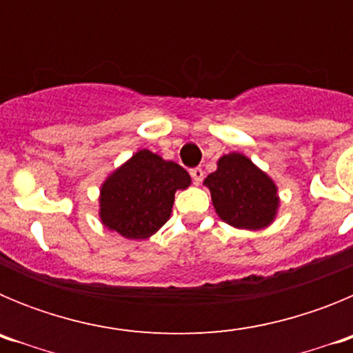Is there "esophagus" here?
I'll return each instance as SVG.
<instances>
[{"instance_id": "34e87169", "label": "esophagus", "mask_w": 353, "mask_h": 353, "mask_svg": "<svg viewBox=\"0 0 353 353\" xmlns=\"http://www.w3.org/2000/svg\"><path fill=\"white\" fill-rule=\"evenodd\" d=\"M191 176L196 183H199L203 180V170L201 168H194V170H191Z\"/></svg>"}]
</instances>
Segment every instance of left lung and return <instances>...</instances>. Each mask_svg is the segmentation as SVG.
I'll return each mask as SVG.
<instances>
[{
    "mask_svg": "<svg viewBox=\"0 0 353 353\" xmlns=\"http://www.w3.org/2000/svg\"><path fill=\"white\" fill-rule=\"evenodd\" d=\"M215 214L239 230L260 232L276 221L277 185L248 155L230 152L217 161V170L205 179Z\"/></svg>",
    "mask_w": 353,
    "mask_h": 353,
    "instance_id": "left-lung-1",
    "label": "left lung"
}]
</instances>
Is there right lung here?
<instances>
[{"label":"right lung","mask_w":353,"mask_h":353,"mask_svg":"<svg viewBox=\"0 0 353 353\" xmlns=\"http://www.w3.org/2000/svg\"><path fill=\"white\" fill-rule=\"evenodd\" d=\"M191 182L180 164L146 148L138 150L102 182L99 219L123 239H150L171 217L174 192Z\"/></svg>","instance_id":"1"}]
</instances>
